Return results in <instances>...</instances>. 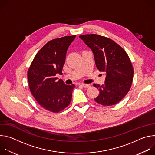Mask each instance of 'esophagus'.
Masks as SVG:
<instances>
[{
	"mask_svg": "<svg viewBox=\"0 0 155 155\" xmlns=\"http://www.w3.org/2000/svg\"><path fill=\"white\" fill-rule=\"evenodd\" d=\"M81 86L83 87H84V88H87V87H90V85L86 84H81Z\"/></svg>",
	"mask_w": 155,
	"mask_h": 155,
	"instance_id": "obj_1",
	"label": "esophagus"
}]
</instances>
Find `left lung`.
Instances as JSON below:
<instances>
[{
	"instance_id": "left-lung-1",
	"label": "left lung",
	"mask_w": 155,
	"mask_h": 155,
	"mask_svg": "<svg viewBox=\"0 0 155 155\" xmlns=\"http://www.w3.org/2000/svg\"><path fill=\"white\" fill-rule=\"evenodd\" d=\"M79 37L93 52L96 67L106 74L105 84L93 86L99 90L94 101L104 106L115 105L129 91L134 69L129 56L115 41L97 34H85Z\"/></svg>"
}]
</instances>
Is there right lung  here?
<instances>
[{
	"mask_svg": "<svg viewBox=\"0 0 155 155\" xmlns=\"http://www.w3.org/2000/svg\"><path fill=\"white\" fill-rule=\"evenodd\" d=\"M75 35L51 40L36 54L28 71L30 91L38 104L53 113L62 111L70 104L74 84H65L57 81V74L62 75L68 48Z\"/></svg>",
	"mask_w": 155,
	"mask_h": 155,
	"instance_id": "1",
	"label": "right lung"
}]
</instances>
